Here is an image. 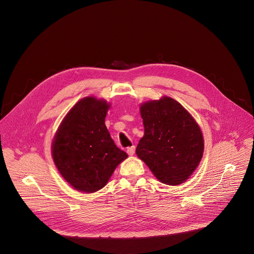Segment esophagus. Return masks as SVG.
<instances>
[{
	"label": "esophagus",
	"mask_w": 254,
	"mask_h": 254,
	"mask_svg": "<svg viewBox=\"0 0 254 254\" xmlns=\"http://www.w3.org/2000/svg\"><path fill=\"white\" fill-rule=\"evenodd\" d=\"M135 150H136V147H135L134 145H133V146H130V147L127 148V153H128L129 155H134Z\"/></svg>",
	"instance_id": "1"
}]
</instances>
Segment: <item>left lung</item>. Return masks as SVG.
Masks as SVG:
<instances>
[{
    "label": "left lung",
    "mask_w": 254,
    "mask_h": 254,
    "mask_svg": "<svg viewBox=\"0 0 254 254\" xmlns=\"http://www.w3.org/2000/svg\"><path fill=\"white\" fill-rule=\"evenodd\" d=\"M144 137L136 153L162 183L177 186L198 166L204 148L201 130L181 104L169 97L141 105Z\"/></svg>",
    "instance_id": "8db88e82"
}]
</instances>
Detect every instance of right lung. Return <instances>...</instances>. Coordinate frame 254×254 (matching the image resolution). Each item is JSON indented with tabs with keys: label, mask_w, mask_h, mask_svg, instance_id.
Wrapping results in <instances>:
<instances>
[{
	"label": "right lung",
	"mask_w": 254,
	"mask_h": 254,
	"mask_svg": "<svg viewBox=\"0 0 254 254\" xmlns=\"http://www.w3.org/2000/svg\"><path fill=\"white\" fill-rule=\"evenodd\" d=\"M104 100H80L62 121L52 145L54 162L73 188L94 192L104 188L117 165L128 157L114 144L105 119Z\"/></svg>",
	"instance_id": "right-lung-1"
}]
</instances>
